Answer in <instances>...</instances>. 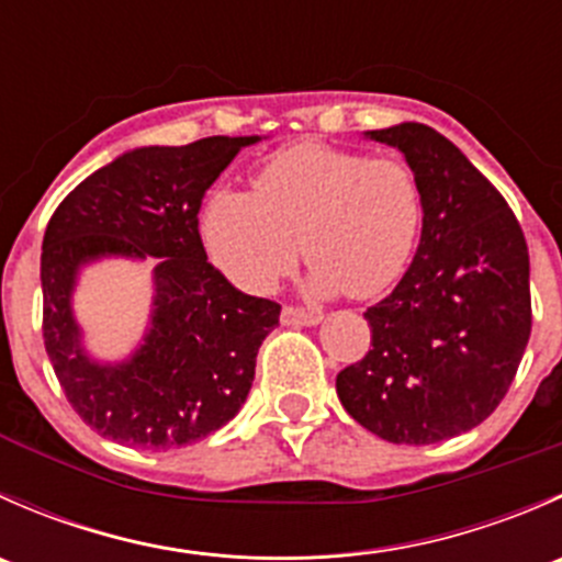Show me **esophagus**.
<instances>
[{"label": "esophagus", "instance_id": "34e87169", "mask_svg": "<svg viewBox=\"0 0 562 562\" xmlns=\"http://www.w3.org/2000/svg\"><path fill=\"white\" fill-rule=\"evenodd\" d=\"M282 323L285 326H317L321 323V313H310V310L288 304V307H282Z\"/></svg>", "mask_w": 562, "mask_h": 562}]
</instances>
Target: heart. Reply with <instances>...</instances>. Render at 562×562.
<instances>
[{"mask_svg":"<svg viewBox=\"0 0 562 562\" xmlns=\"http://www.w3.org/2000/svg\"><path fill=\"white\" fill-rule=\"evenodd\" d=\"M422 220V181L407 162L304 140L277 151L252 192L214 187L201 236L249 293L271 291L304 252L315 296L375 299L411 263Z\"/></svg>","mask_w":562,"mask_h":562,"instance_id":"obj_1","label":"heart"}]
</instances>
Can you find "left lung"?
<instances>
[{
  "label": "left lung",
  "instance_id": "obj_1",
  "mask_svg": "<svg viewBox=\"0 0 562 562\" xmlns=\"http://www.w3.org/2000/svg\"><path fill=\"white\" fill-rule=\"evenodd\" d=\"M396 146L422 181L411 269L364 313L372 350L337 375L345 411L389 443L427 446L479 427L506 396L530 339V255L506 198L438 130L402 122Z\"/></svg>",
  "mask_w": 562,
  "mask_h": 562
}]
</instances>
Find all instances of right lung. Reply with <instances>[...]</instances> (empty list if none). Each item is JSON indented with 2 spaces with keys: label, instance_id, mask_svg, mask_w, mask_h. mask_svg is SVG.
<instances>
[{
  "label": "right lung",
  "instance_id": "obj_1",
  "mask_svg": "<svg viewBox=\"0 0 562 562\" xmlns=\"http://www.w3.org/2000/svg\"><path fill=\"white\" fill-rule=\"evenodd\" d=\"M258 135L140 146L81 181L50 217L40 255L43 339L72 411L130 449L166 451L217 432L245 405L255 356L280 304L236 291L206 260L198 212L209 187ZM160 257L153 321L130 360L88 359L71 315L81 265Z\"/></svg>",
  "mask_w": 562,
  "mask_h": 562
}]
</instances>
